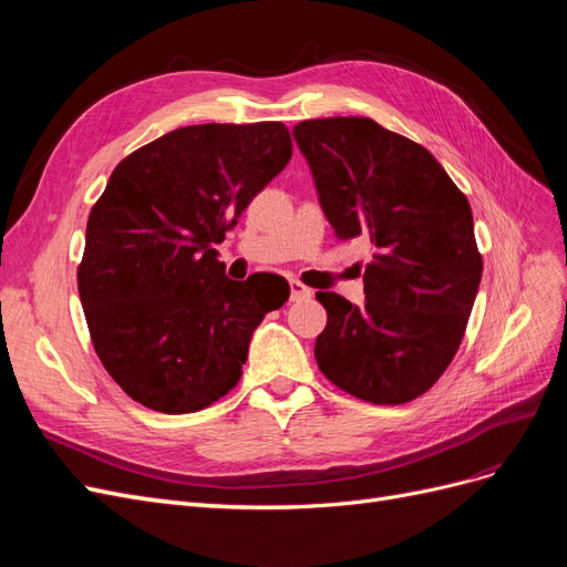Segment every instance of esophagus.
Here are the masks:
<instances>
[{
    "instance_id": "34e87169",
    "label": "esophagus",
    "mask_w": 567,
    "mask_h": 567,
    "mask_svg": "<svg viewBox=\"0 0 567 567\" xmlns=\"http://www.w3.org/2000/svg\"><path fill=\"white\" fill-rule=\"evenodd\" d=\"M310 296H312V288H307L298 279L290 281V300H305V298H310Z\"/></svg>"
}]
</instances>
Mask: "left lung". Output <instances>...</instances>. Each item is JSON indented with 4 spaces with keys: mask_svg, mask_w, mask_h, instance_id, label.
Listing matches in <instances>:
<instances>
[{
    "mask_svg": "<svg viewBox=\"0 0 567 567\" xmlns=\"http://www.w3.org/2000/svg\"><path fill=\"white\" fill-rule=\"evenodd\" d=\"M293 136L336 236L373 248L362 307L317 293V364L364 402L416 400L452 364L483 277L468 198L431 151L371 117L305 120Z\"/></svg>",
    "mask_w": 567,
    "mask_h": 567,
    "instance_id": "1",
    "label": "left lung"
}]
</instances>
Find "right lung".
Instances as JSON below:
<instances>
[{"mask_svg": "<svg viewBox=\"0 0 567 567\" xmlns=\"http://www.w3.org/2000/svg\"><path fill=\"white\" fill-rule=\"evenodd\" d=\"M284 123L188 125L117 163L87 219L78 290L101 364L163 414L236 388L252 331L290 288L277 274L225 277L213 244L288 165Z\"/></svg>", "mask_w": 567, "mask_h": 567, "instance_id": "right-lung-1", "label": "right lung"}]
</instances>
